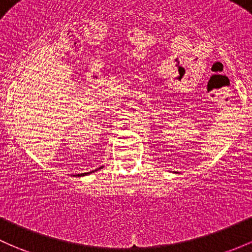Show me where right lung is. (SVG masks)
<instances>
[{
	"label": "right lung",
	"mask_w": 252,
	"mask_h": 252,
	"mask_svg": "<svg viewBox=\"0 0 252 252\" xmlns=\"http://www.w3.org/2000/svg\"><path fill=\"white\" fill-rule=\"evenodd\" d=\"M91 173H92V171H91ZM87 174H89V173H86V174H83V175H87ZM82 175V174H81Z\"/></svg>",
	"instance_id": "obj_1"
}]
</instances>
